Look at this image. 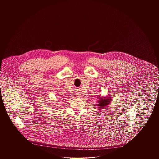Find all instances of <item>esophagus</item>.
<instances>
[{"label": "esophagus", "mask_w": 159, "mask_h": 159, "mask_svg": "<svg viewBox=\"0 0 159 159\" xmlns=\"http://www.w3.org/2000/svg\"><path fill=\"white\" fill-rule=\"evenodd\" d=\"M77 95V97H79V98L80 97V95Z\"/></svg>", "instance_id": "1"}]
</instances>
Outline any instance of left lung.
Instances as JSON below:
<instances>
[{
    "instance_id": "obj_1",
    "label": "left lung",
    "mask_w": 159,
    "mask_h": 159,
    "mask_svg": "<svg viewBox=\"0 0 159 159\" xmlns=\"http://www.w3.org/2000/svg\"><path fill=\"white\" fill-rule=\"evenodd\" d=\"M97 106L98 107L99 109L103 108L107 106H108L110 103V101H111V98L110 97V95L109 97H101L99 95L97 97Z\"/></svg>"
}]
</instances>
